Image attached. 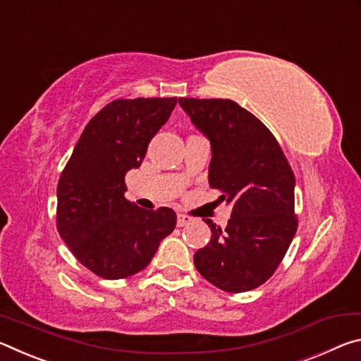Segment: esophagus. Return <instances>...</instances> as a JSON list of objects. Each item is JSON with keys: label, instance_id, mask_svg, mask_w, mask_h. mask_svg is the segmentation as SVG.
I'll use <instances>...</instances> for the list:
<instances>
[{"label": "esophagus", "instance_id": "34e87169", "mask_svg": "<svg viewBox=\"0 0 361 361\" xmlns=\"http://www.w3.org/2000/svg\"><path fill=\"white\" fill-rule=\"evenodd\" d=\"M190 217L185 216V214H177V226L179 227H184V226H188L190 224Z\"/></svg>", "mask_w": 361, "mask_h": 361}]
</instances>
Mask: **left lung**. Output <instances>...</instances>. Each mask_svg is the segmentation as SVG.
<instances>
[{
    "label": "left lung",
    "instance_id": "obj_1",
    "mask_svg": "<svg viewBox=\"0 0 361 361\" xmlns=\"http://www.w3.org/2000/svg\"><path fill=\"white\" fill-rule=\"evenodd\" d=\"M192 125L211 144L209 185L232 204L226 228L193 256L203 279L227 293L267 281L285 257L298 228L294 174L264 123L228 99H179Z\"/></svg>",
    "mask_w": 361,
    "mask_h": 361
}]
</instances>
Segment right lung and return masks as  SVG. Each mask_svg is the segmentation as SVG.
Segmentation results:
<instances>
[{"label": "right lung", "instance_id": "right-lung-1", "mask_svg": "<svg viewBox=\"0 0 361 361\" xmlns=\"http://www.w3.org/2000/svg\"><path fill=\"white\" fill-rule=\"evenodd\" d=\"M177 104L120 99L87 123L57 185V228L75 257L105 280L137 274L176 227L171 208L142 209L125 198V176Z\"/></svg>", "mask_w": 361, "mask_h": 361}]
</instances>
